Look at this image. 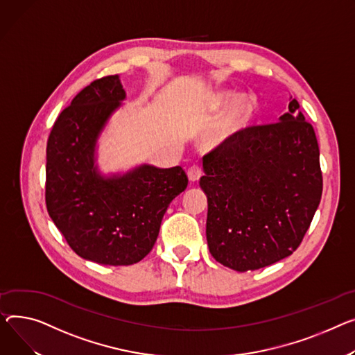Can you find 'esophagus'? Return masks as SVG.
I'll list each match as a JSON object with an SVG mask.
<instances>
[{"mask_svg": "<svg viewBox=\"0 0 355 355\" xmlns=\"http://www.w3.org/2000/svg\"><path fill=\"white\" fill-rule=\"evenodd\" d=\"M187 175H188V180H190L191 182H196V181H198L200 177L202 175V170H201L200 165H193V167H191L190 170H188Z\"/></svg>", "mask_w": 355, "mask_h": 355, "instance_id": "esophagus-1", "label": "esophagus"}]
</instances>
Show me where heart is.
<instances>
[{
    "label": "heart",
    "instance_id": "b5f03b06",
    "mask_svg": "<svg viewBox=\"0 0 355 355\" xmlns=\"http://www.w3.org/2000/svg\"><path fill=\"white\" fill-rule=\"evenodd\" d=\"M227 107L230 108L224 114L216 131L218 141H225L234 134L241 131L248 124L252 114L250 101L240 98L239 94L232 91H218L212 94L207 103V108L209 111H221Z\"/></svg>",
    "mask_w": 355,
    "mask_h": 355
}]
</instances>
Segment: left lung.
<instances>
[{
	"instance_id": "obj_1",
	"label": "left lung",
	"mask_w": 355,
	"mask_h": 355,
	"mask_svg": "<svg viewBox=\"0 0 355 355\" xmlns=\"http://www.w3.org/2000/svg\"><path fill=\"white\" fill-rule=\"evenodd\" d=\"M207 244L217 261L254 271L291 255L322 194L314 128L293 100L278 123L250 127L202 158Z\"/></svg>"
}]
</instances>
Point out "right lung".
<instances>
[{"label": "right lung", "instance_id": "right-lung-1", "mask_svg": "<svg viewBox=\"0 0 355 355\" xmlns=\"http://www.w3.org/2000/svg\"><path fill=\"white\" fill-rule=\"evenodd\" d=\"M125 98L118 76L92 81L60 114L46 143L51 220L81 258L115 267L135 264L153 250L165 211L188 184L180 165L101 173L98 139Z\"/></svg>", "mask_w": 355, "mask_h": 355}]
</instances>
